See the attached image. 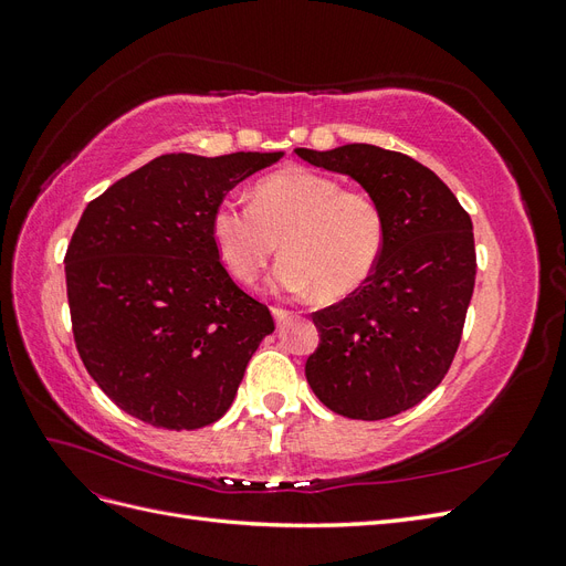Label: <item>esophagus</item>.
Segmentation results:
<instances>
[{
	"instance_id": "34e87169",
	"label": "esophagus",
	"mask_w": 566,
	"mask_h": 566,
	"mask_svg": "<svg viewBox=\"0 0 566 566\" xmlns=\"http://www.w3.org/2000/svg\"><path fill=\"white\" fill-rule=\"evenodd\" d=\"M273 318H276L279 325H283V323H287L290 318H293V312L283 310V306H273Z\"/></svg>"
}]
</instances>
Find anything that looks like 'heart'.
Masks as SVG:
<instances>
[{"instance_id": "obj_1", "label": "heart", "mask_w": 566, "mask_h": 566, "mask_svg": "<svg viewBox=\"0 0 566 566\" xmlns=\"http://www.w3.org/2000/svg\"><path fill=\"white\" fill-rule=\"evenodd\" d=\"M212 235L241 283L260 276L281 245L285 256L271 276L279 293L318 290L325 300H339L373 276L387 243V217L380 200L364 188L290 167L256 184L252 202L221 200Z\"/></svg>"}]
</instances>
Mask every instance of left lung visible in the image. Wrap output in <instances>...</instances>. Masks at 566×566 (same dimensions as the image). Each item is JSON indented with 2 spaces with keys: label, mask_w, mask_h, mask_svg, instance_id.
I'll return each mask as SVG.
<instances>
[{
  "label": "left lung",
  "mask_w": 566,
  "mask_h": 566,
  "mask_svg": "<svg viewBox=\"0 0 566 566\" xmlns=\"http://www.w3.org/2000/svg\"><path fill=\"white\" fill-rule=\"evenodd\" d=\"M295 153L356 179L387 217L373 276L312 314L321 342L306 358V380L339 416L391 418L420 403L453 364L476 273L470 214L432 169L403 153L370 144Z\"/></svg>",
  "instance_id": "1"
}]
</instances>
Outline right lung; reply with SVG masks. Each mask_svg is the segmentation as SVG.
<instances>
[{"label":"right lung","mask_w":566,"mask_h":566,"mask_svg":"<svg viewBox=\"0 0 566 566\" xmlns=\"http://www.w3.org/2000/svg\"><path fill=\"white\" fill-rule=\"evenodd\" d=\"M283 153H169L82 212L65 252L75 347L125 413L198 430L227 413L276 323L219 260L212 214L235 184Z\"/></svg>","instance_id":"obj_1"}]
</instances>
